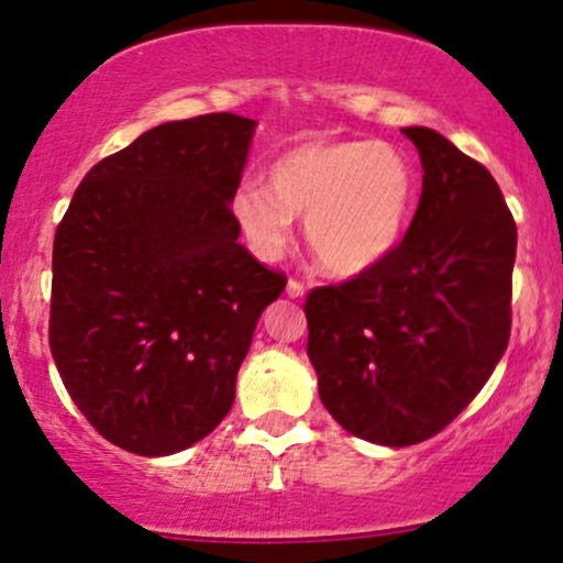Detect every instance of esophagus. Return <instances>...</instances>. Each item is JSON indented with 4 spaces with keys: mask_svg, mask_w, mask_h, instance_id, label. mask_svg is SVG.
Masks as SVG:
<instances>
[{
    "mask_svg": "<svg viewBox=\"0 0 563 563\" xmlns=\"http://www.w3.org/2000/svg\"><path fill=\"white\" fill-rule=\"evenodd\" d=\"M286 294L290 296V299H301V296L307 294V288H303L301 280H296V277H290L288 286H286Z\"/></svg>",
    "mask_w": 563,
    "mask_h": 563,
    "instance_id": "34e87169",
    "label": "esophagus"
}]
</instances>
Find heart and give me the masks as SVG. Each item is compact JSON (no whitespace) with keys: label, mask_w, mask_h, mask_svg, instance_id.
Returning <instances> with one entry per match:
<instances>
[{"label":"heart","mask_w":563,"mask_h":563,"mask_svg":"<svg viewBox=\"0 0 563 563\" xmlns=\"http://www.w3.org/2000/svg\"><path fill=\"white\" fill-rule=\"evenodd\" d=\"M416 198V174L399 147L376 140H314L267 166V185L245 179L230 211L251 254L277 262L294 217L314 260L331 275H363L397 249Z\"/></svg>","instance_id":"heart-1"}]
</instances>
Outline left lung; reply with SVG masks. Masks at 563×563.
<instances>
[{"instance_id":"obj_1","label":"left lung","mask_w":563,"mask_h":563,"mask_svg":"<svg viewBox=\"0 0 563 563\" xmlns=\"http://www.w3.org/2000/svg\"><path fill=\"white\" fill-rule=\"evenodd\" d=\"M423 190L378 267L314 288L307 354L325 410L349 434L407 448L439 434L493 376L510 335L516 222L479 161L426 126Z\"/></svg>"}]
</instances>
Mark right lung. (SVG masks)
Instances as JSON below:
<instances>
[{
	"label": "right lung",
	"mask_w": 563,
	"mask_h": 563,
	"mask_svg": "<svg viewBox=\"0 0 563 563\" xmlns=\"http://www.w3.org/2000/svg\"><path fill=\"white\" fill-rule=\"evenodd\" d=\"M254 129L235 113L147 129L89 169L57 224L53 360L84 418L134 455L187 450L222 423L286 288L230 211Z\"/></svg>",
	"instance_id": "add662e5"
}]
</instances>
